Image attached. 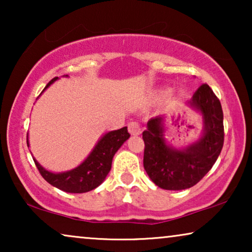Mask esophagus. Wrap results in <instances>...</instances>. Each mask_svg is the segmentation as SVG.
Listing matches in <instances>:
<instances>
[{
	"instance_id": "esophagus-1",
	"label": "esophagus",
	"mask_w": 252,
	"mask_h": 252,
	"mask_svg": "<svg viewBox=\"0 0 252 252\" xmlns=\"http://www.w3.org/2000/svg\"><path fill=\"white\" fill-rule=\"evenodd\" d=\"M128 132L132 134V135H139V134L141 133L140 124L136 122H130L128 124Z\"/></svg>"
}]
</instances>
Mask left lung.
<instances>
[{
  "label": "left lung",
  "mask_w": 252,
  "mask_h": 252,
  "mask_svg": "<svg viewBox=\"0 0 252 252\" xmlns=\"http://www.w3.org/2000/svg\"><path fill=\"white\" fill-rule=\"evenodd\" d=\"M190 105L202 112L204 134L185 150L168 147L163 137L161 118H153L142 133L143 166L158 187L166 190L190 188L201 181L218 159L223 146V113L219 98L203 84L192 95Z\"/></svg>",
  "instance_id": "obj_1"
}]
</instances>
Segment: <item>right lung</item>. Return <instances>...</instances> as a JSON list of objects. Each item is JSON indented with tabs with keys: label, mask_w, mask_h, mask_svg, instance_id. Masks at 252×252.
Masks as SVG:
<instances>
[{
	"label": "right lung",
	"mask_w": 252,
	"mask_h": 252,
	"mask_svg": "<svg viewBox=\"0 0 252 252\" xmlns=\"http://www.w3.org/2000/svg\"><path fill=\"white\" fill-rule=\"evenodd\" d=\"M57 79L58 77H55L53 80L48 82L44 89L49 87ZM129 136L130 134L127 130V127L106 133L98 141L91 155L79 166L71 171L54 173L43 168L35 159L33 160L42 178L51 186L66 192L81 194L93 190L104 181L111 170L113 156Z\"/></svg>",
	"instance_id": "add662e5"
}]
</instances>
